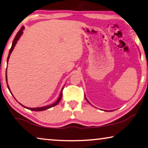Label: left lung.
I'll use <instances>...</instances> for the list:
<instances>
[{"mask_svg":"<svg viewBox=\"0 0 148 148\" xmlns=\"http://www.w3.org/2000/svg\"><path fill=\"white\" fill-rule=\"evenodd\" d=\"M85 98H86V101H87V102H88V103H90V102H89V101H88V100H87V98H86V96H85Z\"/></svg>","mask_w":148,"mask_h":148,"instance_id":"8db88e82","label":"left lung"}]
</instances>
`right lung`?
I'll list each match as a JSON object with an SVG mask.
<instances>
[{"label": "right lung", "instance_id": "obj_1", "mask_svg": "<svg viewBox=\"0 0 148 148\" xmlns=\"http://www.w3.org/2000/svg\"><path fill=\"white\" fill-rule=\"evenodd\" d=\"M23 29H24V27H23V26H22L21 28V29H20L19 31L17 32V34H16V36H15V38H14V40H13V43H12L11 48V49H10V50H9V55H8V57H7V63H8V61H9V59L10 55H11V52H13V49H14V47H15V45H16V44H17V41H18V40L19 39L20 37H21V36L22 35V34H23ZM6 82H7V70H6ZM7 87H8V88H9V91H10V92H11V90H10V88H9V85H8V84H7ZM63 88H62V89L61 90V92H60V96H59V98H58V100H56V102H54V103H53V104H51V105H48V106H46L39 107V108H28V107H25V106H24L23 105L21 104H20V103H19V104H21L22 106L25 107V108H26L27 109H29V110H34V111H42V110H47V109H48V108H52V107H53V106H56V105H57V104H58V103H59L60 100H61V98H62V90H63Z\"/></svg>", "mask_w": 148, "mask_h": 148}]
</instances>
